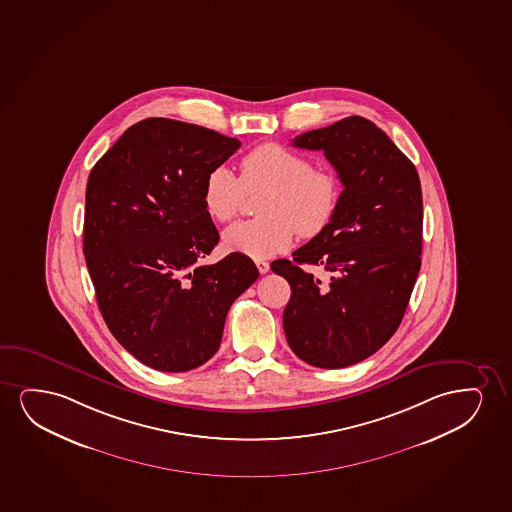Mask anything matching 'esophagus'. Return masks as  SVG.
<instances>
[{"mask_svg": "<svg viewBox=\"0 0 512 512\" xmlns=\"http://www.w3.org/2000/svg\"><path fill=\"white\" fill-rule=\"evenodd\" d=\"M255 266L259 269L260 274L269 273V262L266 260H255Z\"/></svg>", "mask_w": 512, "mask_h": 512, "instance_id": "1", "label": "esophagus"}]
</instances>
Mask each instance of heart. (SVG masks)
Segmentation results:
<instances>
[{"label":"heart","mask_w":512,"mask_h":512,"mask_svg":"<svg viewBox=\"0 0 512 512\" xmlns=\"http://www.w3.org/2000/svg\"><path fill=\"white\" fill-rule=\"evenodd\" d=\"M239 177L227 166H213L203 186L205 212L217 222L238 215L245 194H259V219L238 222L222 233L227 252L252 259H269L302 236L321 233L337 212L340 182L328 170L281 144H262L246 154Z\"/></svg>","instance_id":"heart-1"}]
</instances>
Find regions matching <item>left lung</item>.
Instances as JSON below:
<instances>
[{
  "instance_id": "1",
  "label": "left lung",
  "mask_w": 512,
  "mask_h": 512,
  "mask_svg": "<svg viewBox=\"0 0 512 512\" xmlns=\"http://www.w3.org/2000/svg\"><path fill=\"white\" fill-rule=\"evenodd\" d=\"M292 146L323 151L344 191L330 224L292 260L271 264L292 288L283 312L286 340L309 365H356L398 330L419 276V173L361 116L302 133ZM306 265L323 266L329 276L318 279Z\"/></svg>"
}]
</instances>
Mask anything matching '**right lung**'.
I'll return each mask as SVG.
<instances>
[{
  "mask_svg": "<svg viewBox=\"0 0 512 512\" xmlns=\"http://www.w3.org/2000/svg\"><path fill=\"white\" fill-rule=\"evenodd\" d=\"M241 142L147 118L90 172L83 253L107 328L140 363L187 372L219 351L229 307L259 278L252 259L201 260L219 243L201 194Z\"/></svg>",
  "mask_w": 512,
  "mask_h": 512,
  "instance_id": "add662e5",
  "label": "right lung"
}]
</instances>
